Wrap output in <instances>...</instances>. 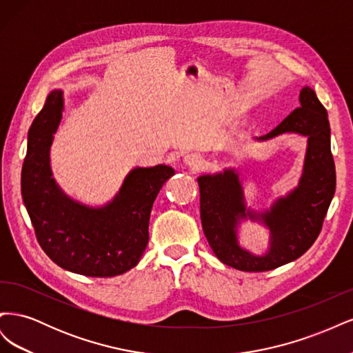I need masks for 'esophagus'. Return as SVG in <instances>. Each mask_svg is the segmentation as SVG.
Here are the masks:
<instances>
[{"label":"esophagus","mask_w":353,"mask_h":353,"mask_svg":"<svg viewBox=\"0 0 353 353\" xmlns=\"http://www.w3.org/2000/svg\"><path fill=\"white\" fill-rule=\"evenodd\" d=\"M184 163L187 166H190L193 170H199L203 166V163H205V160H203V157L200 154L191 153V154H187L184 157Z\"/></svg>","instance_id":"esophagus-1"}]
</instances>
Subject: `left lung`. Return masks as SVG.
I'll use <instances>...</instances> for the list:
<instances>
[{
    "mask_svg": "<svg viewBox=\"0 0 353 353\" xmlns=\"http://www.w3.org/2000/svg\"><path fill=\"white\" fill-rule=\"evenodd\" d=\"M301 105L258 141L281 134H301L307 138L303 172L299 185L276 199L270 210L248 209L239 174L234 169L197 178L200 187V218L203 232L216 258L232 268L262 272L296 261L311 248L336 191V166L330 147L327 110L316 94L303 87ZM262 221L270 230V249L263 255L243 250L236 230L241 220Z\"/></svg>",
    "mask_w": 353,
    "mask_h": 353,
    "instance_id": "left-lung-1",
    "label": "left lung"
}]
</instances>
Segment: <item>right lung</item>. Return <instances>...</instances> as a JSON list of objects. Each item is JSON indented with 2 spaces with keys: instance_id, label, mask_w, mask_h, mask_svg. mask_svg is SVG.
Instances as JSON below:
<instances>
[{
  "instance_id": "obj_1",
  "label": "right lung",
  "mask_w": 353,
  "mask_h": 353,
  "mask_svg": "<svg viewBox=\"0 0 353 353\" xmlns=\"http://www.w3.org/2000/svg\"><path fill=\"white\" fill-rule=\"evenodd\" d=\"M65 100L52 90L32 122L22 168V197L37 240L48 258L74 274L121 275L140 262L160 188L175 174L166 165L135 168L112 201L91 208L70 199L52 178L50 148Z\"/></svg>"
}]
</instances>
